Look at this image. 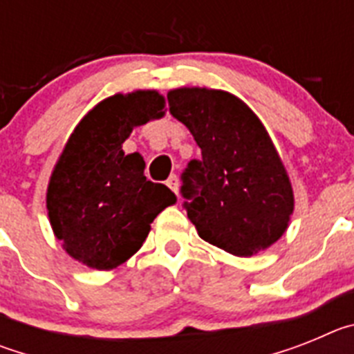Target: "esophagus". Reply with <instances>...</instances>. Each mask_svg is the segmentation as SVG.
<instances>
[{"label": "esophagus", "mask_w": 354, "mask_h": 354, "mask_svg": "<svg viewBox=\"0 0 354 354\" xmlns=\"http://www.w3.org/2000/svg\"><path fill=\"white\" fill-rule=\"evenodd\" d=\"M167 186L177 195V192H179V179H177V175H170V179L167 180Z\"/></svg>", "instance_id": "34e87169"}]
</instances>
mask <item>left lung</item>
<instances>
[{
	"mask_svg": "<svg viewBox=\"0 0 354 354\" xmlns=\"http://www.w3.org/2000/svg\"><path fill=\"white\" fill-rule=\"evenodd\" d=\"M168 106L202 150L180 175L198 236L237 257L270 248L287 230L294 195L257 115L223 90H171Z\"/></svg>",
	"mask_w": 354,
	"mask_h": 354,
	"instance_id": "1",
	"label": "left lung"
}]
</instances>
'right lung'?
<instances>
[{
  "label": "right lung",
  "mask_w": 354,
  "mask_h": 354,
  "mask_svg": "<svg viewBox=\"0 0 354 354\" xmlns=\"http://www.w3.org/2000/svg\"><path fill=\"white\" fill-rule=\"evenodd\" d=\"M154 90L108 97L71 134L53 170L48 212L53 232L72 259L93 270H113L142 248L150 223L175 195L147 180L138 152L122 143L133 127L165 115Z\"/></svg>",
  "instance_id": "1"
}]
</instances>
